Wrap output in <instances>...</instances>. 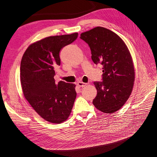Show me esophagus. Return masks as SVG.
I'll list each match as a JSON object with an SVG mask.
<instances>
[{
    "label": "esophagus",
    "instance_id": "obj_1",
    "mask_svg": "<svg viewBox=\"0 0 157 157\" xmlns=\"http://www.w3.org/2000/svg\"><path fill=\"white\" fill-rule=\"evenodd\" d=\"M77 85L79 87H84L85 86H86L87 84L85 82H78Z\"/></svg>",
    "mask_w": 157,
    "mask_h": 157
}]
</instances>
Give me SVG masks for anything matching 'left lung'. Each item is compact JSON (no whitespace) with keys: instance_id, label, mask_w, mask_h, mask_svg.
Segmentation results:
<instances>
[{"instance_id":"8db88e82","label":"left lung","mask_w":157,"mask_h":157,"mask_svg":"<svg viewBox=\"0 0 157 157\" xmlns=\"http://www.w3.org/2000/svg\"><path fill=\"white\" fill-rule=\"evenodd\" d=\"M88 44L95 64L103 65V81L94 82L97 96L93 99L96 109L113 113L124 105L132 93L135 69L130 52L116 33L96 27L80 34Z\"/></svg>"}]
</instances>
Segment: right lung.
<instances>
[{
  "label": "right lung",
  "instance_id": "right-lung-1",
  "mask_svg": "<svg viewBox=\"0 0 157 157\" xmlns=\"http://www.w3.org/2000/svg\"><path fill=\"white\" fill-rule=\"evenodd\" d=\"M77 33L51 36L30 44L21 61L23 94L43 119L54 124L67 120L77 96L75 84L56 83L55 68L60 65L59 52L75 41Z\"/></svg>",
  "mask_w": 157,
  "mask_h": 157
}]
</instances>
